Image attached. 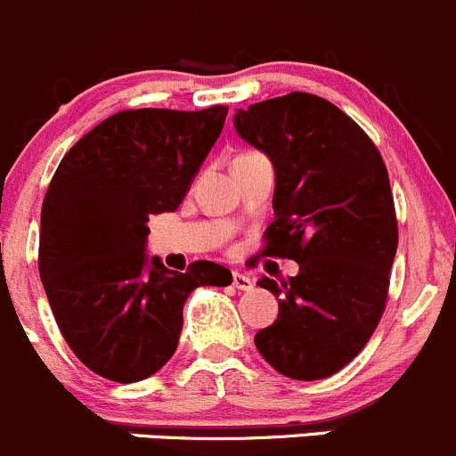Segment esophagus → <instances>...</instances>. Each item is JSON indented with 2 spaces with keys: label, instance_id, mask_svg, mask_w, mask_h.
<instances>
[{
  "label": "esophagus",
  "instance_id": "obj_1",
  "mask_svg": "<svg viewBox=\"0 0 456 456\" xmlns=\"http://www.w3.org/2000/svg\"><path fill=\"white\" fill-rule=\"evenodd\" d=\"M232 285L237 289H243V292H248V289H252V279L250 276H246V274H241V272H234L232 274Z\"/></svg>",
  "mask_w": 456,
  "mask_h": 456
}]
</instances>
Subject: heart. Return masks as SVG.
<instances>
[{
  "mask_svg": "<svg viewBox=\"0 0 456 456\" xmlns=\"http://www.w3.org/2000/svg\"><path fill=\"white\" fill-rule=\"evenodd\" d=\"M243 156H252V153H243ZM239 158H241V156H239Z\"/></svg>",
  "mask_w": 456,
  "mask_h": 456,
  "instance_id": "obj_1",
  "label": "heart"
}]
</instances>
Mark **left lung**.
I'll return each mask as SVG.
<instances>
[{"instance_id": "1", "label": "left lung", "mask_w": 456, "mask_h": 456, "mask_svg": "<svg viewBox=\"0 0 456 456\" xmlns=\"http://www.w3.org/2000/svg\"><path fill=\"white\" fill-rule=\"evenodd\" d=\"M234 129L274 164L263 255L298 263L288 281L256 283L279 297V316L255 345L288 378H330L364 349L387 307L397 217L384 159L345 111L314 94L237 110Z\"/></svg>"}]
</instances>
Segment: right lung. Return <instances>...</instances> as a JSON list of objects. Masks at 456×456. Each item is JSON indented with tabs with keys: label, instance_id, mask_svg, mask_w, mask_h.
<instances>
[{
	"label": "right lung",
	"instance_id": "right-lung-1",
	"mask_svg": "<svg viewBox=\"0 0 456 456\" xmlns=\"http://www.w3.org/2000/svg\"><path fill=\"white\" fill-rule=\"evenodd\" d=\"M226 114L224 105L118 111L56 168L41 206V283L69 349L101 378L129 384L162 369L189 294L232 283L213 261L171 272L144 252L149 215L182 204Z\"/></svg>",
	"mask_w": 456,
	"mask_h": 456
}]
</instances>
